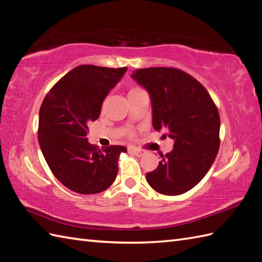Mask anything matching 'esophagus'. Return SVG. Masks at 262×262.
Segmentation results:
<instances>
[{
  "label": "esophagus",
  "instance_id": "esophagus-1",
  "mask_svg": "<svg viewBox=\"0 0 262 262\" xmlns=\"http://www.w3.org/2000/svg\"><path fill=\"white\" fill-rule=\"evenodd\" d=\"M129 150L132 151V153L135 154L136 156H138V157L144 156V155L146 154V150L141 149V148H137V147H130V148H129Z\"/></svg>",
  "mask_w": 262,
  "mask_h": 262
}]
</instances>
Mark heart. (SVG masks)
Here are the masks:
<instances>
[{
  "mask_svg": "<svg viewBox=\"0 0 262 262\" xmlns=\"http://www.w3.org/2000/svg\"><path fill=\"white\" fill-rule=\"evenodd\" d=\"M138 90H142V89L138 88V87H134V88H132V89L129 90V93H134V91H138Z\"/></svg>",
  "mask_w": 262,
  "mask_h": 262,
  "instance_id": "b5f03b06",
  "label": "heart"
}]
</instances>
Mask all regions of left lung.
<instances>
[{
  "instance_id": "left-lung-1",
  "label": "left lung",
  "mask_w": 262,
  "mask_h": 262,
  "mask_svg": "<svg viewBox=\"0 0 262 262\" xmlns=\"http://www.w3.org/2000/svg\"><path fill=\"white\" fill-rule=\"evenodd\" d=\"M132 78L148 91L153 127L174 139L148 184L164 195H180L208 173L220 147V115L213 99L195 78L178 68L154 67L133 71Z\"/></svg>"
}]
</instances>
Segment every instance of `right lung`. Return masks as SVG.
Segmentation results:
<instances>
[{
	"instance_id": "add662e5",
	"label": "right lung",
	"mask_w": 262,
	"mask_h": 262,
	"mask_svg": "<svg viewBox=\"0 0 262 262\" xmlns=\"http://www.w3.org/2000/svg\"><path fill=\"white\" fill-rule=\"evenodd\" d=\"M127 68L78 66L54 84L39 113L38 139L53 175L79 194H97L113 184L125 146L99 149L88 142V124L98 119L101 103Z\"/></svg>"
}]
</instances>
